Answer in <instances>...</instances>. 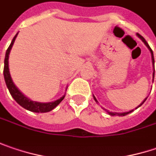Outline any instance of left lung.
Masks as SVG:
<instances>
[{"instance_id":"8db88e82","label":"left lung","mask_w":156,"mask_h":156,"mask_svg":"<svg viewBox=\"0 0 156 156\" xmlns=\"http://www.w3.org/2000/svg\"><path fill=\"white\" fill-rule=\"evenodd\" d=\"M137 35H138V37H140V38L141 39L142 41H143V42H144V43H145V45H146V46H147V47L148 48V49H149V50H150V52H151V55H152V61H153V65H154V54H153V50H152V49H151V48L149 47V45H148V43H147V42L146 41V40H145V39H144V38L142 37V36H141V35H140V34H139V33H137ZM153 77H154V72L153 73ZM94 100H95V101H97V100H96V99H95V97H94ZM146 100H147V98H146V99L144 100V101H143V102H142L141 104H140V105L139 106V107H140V106H141L142 104H143V103H144V102L146 101ZM139 107H138V108H139ZM133 110H131V111H129V112H125V113H121V114H119V113H113V112H110V111H108V110H107V112H108V114L110 115H123V116H124V115H126L129 114V113H131V112H133Z\"/></svg>"}]
</instances>
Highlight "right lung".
<instances>
[{"label":"right lung","mask_w":156,"mask_h":156,"mask_svg":"<svg viewBox=\"0 0 156 156\" xmlns=\"http://www.w3.org/2000/svg\"><path fill=\"white\" fill-rule=\"evenodd\" d=\"M17 36V33L16 34L11 44L9 45V47L8 48V49L6 51V55H5L4 60V69H3V75H4V79L6 82L7 87L11 94V96L14 98V100L24 108L27 110H30L32 112H36V113H44V112H49L52 109H54L56 106L59 104L60 102L63 100L64 96L60 98L59 100L53 101V102H48V103H41V102H36V101H32L30 99H28L27 97H25L23 94L16 88V87L14 85L10 74H9V55L10 49L14 44L15 40Z\"/></svg>","instance_id":"1"}]
</instances>
